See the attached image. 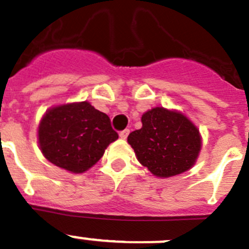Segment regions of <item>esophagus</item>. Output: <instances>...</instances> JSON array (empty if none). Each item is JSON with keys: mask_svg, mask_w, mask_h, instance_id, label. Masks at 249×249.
I'll use <instances>...</instances> for the list:
<instances>
[{"mask_svg": "<svg viewBox=\"0 0 249 249\" xmlns=\"http://www.w3.org/2000/svg\"><path fill=\"white\" fill-rule=\"evenodd\" d=\"M129 134H130V130L129 129H125V130H123V131L119 132V136H120V139H124L125 140Z\"/></svg>", "mask_w": 249, "mask_h": 249, "instance_id": "1", "label": "esophagus"}]
</instances>
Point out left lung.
Segmentation results:
<instances>
[{"instance_id": "1", "label": "left lung", "mask_w": 249, "mask_h": 249, "mask_svg": "<svg viewBox=\"0 0 249 249\" xmlns=\"http://www.w3.org/2000/svg\"><path fill=\"white\" fill-rule=\"evenodd\" d=\"M142 127L127 136L136 158L157 178H171L190 170L202 148L199 130L175 109L156 107L141 118Z\"/></svg>"}]
</instances>
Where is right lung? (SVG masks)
Segmentation results:
<instances>
[{
  "instance_id": "obj_1",
  "label": "right lung",
  "mask_w": 249,
  "mask_h": 249,
  "mask_svg": "<svg viewBox=\"0 0 249 249\" xmlns=\"http://www.w3.org/2000/svg\"><path fill=\"white\" fill-rule=\"evenodd\" d=\"M117 139L109 117L88 101L50 108L37 129L43 157L73 174L85 173L95 165Z\"/></svg>"
}]
</instances>
